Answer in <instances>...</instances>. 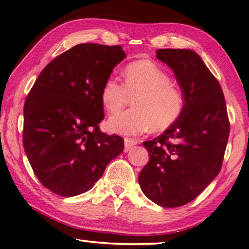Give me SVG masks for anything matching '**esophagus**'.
<instances>
[{
	"label": "esophagus",
	"instance_id": "1",
	"mask_svg": "<svg viewBox=\"0 0 249 249\" xmlns=\"http://www.w3.org/2000/svg\"><path fill=\"white\" fill-rule=\"evenodd\" d=\"M137 144V140L135 139H128V137H126L124 140V145H125V152H127L129 148L133 147L134 145Z\"/></svg>",
	"mask_w": 249,
	"mask_h": 249
}]
</instances>
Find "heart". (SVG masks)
Masks as SVG:
<instances>
[{"label": "heart", "mask_w": 249, "mask_h": 249, "mask_svg": "<svg viewBox=\"0 0 249 249\" xmlns=\"http://www.w3.org/2000/svg\"><path fill=\"white\" fill-rule=\"evenodd\" d=\"M124 84L109 77L101 91L103 107L108 113L123 108L128 97L134 109L113 115L107 129L114 134L134 136L152 129L161 132L179 120L184 108V95L171 83L169 73L152 60H139L126 66Z\"/></svg>", "instance_id": "obj_1"}]
</instances>
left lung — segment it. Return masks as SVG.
I'll return each mask as SVG.
<instances>
[{"label": "left lung", "instance_id": "left-lung-1", "mask_svg": "<svg viewBox=\"0 0 249 249\" xmlns=\"http://www.w3.org/2000/svg\"><path fill=\"white\" fill-rule=\"evenodd\" d=\"M184 95L179 120L162 135L143 142L150 155L139 183L151 201L164 208L196 198L218 176L229 136L222 89L200 55L189 49H159Z\"/></svg>", "mask_w": 249, "mask_h": 249}]
</instances>
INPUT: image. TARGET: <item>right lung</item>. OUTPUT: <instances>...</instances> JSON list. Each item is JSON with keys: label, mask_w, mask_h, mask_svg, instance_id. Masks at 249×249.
<instances>
[{"label": "right lung", "mask_w": 249, "mask_h": 249, "mask_svg": "<svg viewBox=\"0 0 249 249\" xmlns=\"http://www.w3.org/2000/svg\"><path fill=\"white\" fill-rule=\"evenodd\" d=\"M126 57L121 46L81 43L46 66L25 99L23 146L35 174L61 196L84 194L120 155L124 140L99 129L101 91Z\"/></svg>", "instance_id": "add662e5"}]
</instances>
